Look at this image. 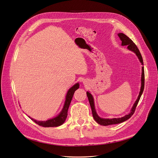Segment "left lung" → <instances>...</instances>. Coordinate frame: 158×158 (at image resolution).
Here are the masks:
<instances>
[{
    "instance_id": "left-lung-1",
    "label": "left lung",
    "mask_w": 158,
    "mask_h": 158,
    "mask_svg": "<svg viewBox=\"0 0 158 158\" xmlns=\"http://www.w3.org/2000/svg\"><path fill=\"white\" fill-rule=\"evenodd\" d=\"M118 36L119 37L120 40L122 41V46H127V49L132 52H134V53L135 54V55L137 56L139 60L140 61V62L141 63V64L143 65L142 66V73H141V89H140V92L138 95V97L137 98V100H135V102H134L133 106L131 110V112L126 115L125 116L120 117V118H102L98 116V115L97 114L96 110H95V103H94V97L92 96V95L89 92H86V95L89 98V101L90 105V107L92 109V115L93 117L95 119V120L97 122V123L101 126H109V125H112V124H120L122 123L127 120H128L129 118H131V117L134 114L135 108L137 106V103L140 100V98H141L143 92L144 91V64H143V60L142 58V56L141 55V52H140L139 49L137 48V47L136 46V45L134 44V43L127 36L126 34L120 32L118 34Z\"/></svg>"
}]
</instances>
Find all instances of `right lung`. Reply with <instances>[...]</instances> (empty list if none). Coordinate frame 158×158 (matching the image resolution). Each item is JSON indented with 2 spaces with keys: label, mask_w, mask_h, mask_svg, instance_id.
Returning a JSON list of instances; mask_svg holds the SVG:
<instances>
[{
  "label": "right lung",
  "mask_w": 158,
  "mask_h": 158,
  "mask_svg": "<svg viewBox=\"0 0 158 158\" xmlns=\"http://www.w3.org/2000/svg\"><path fill=\"white\" fill-rule=\"evenodd\" d=\"M79 86H80L79 83H77L68 90V91L67 92L66 95V98H65L63 107L61 111L60 112V114L57 116L52 118L48 119L46 121H39V120H35V119L30 117L29 116H28V117L32 121H34L35 123H36L37 124H38L40 126L44 127H58V126L62 125L64 122V121L67 117L68 110L69 107L70 103H71V102H72L74 93L78 89H79Z\"/></svg>",
  "instance_id": "add662e5"
}]
</instances>
